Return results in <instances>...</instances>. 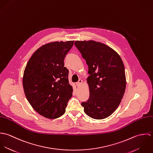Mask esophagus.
Returning <instances> with one entry per match:
<instances>
[{"label":"esophagus","instance_id":"34e87169","mask_svg":"<svg viewBox=\"0 0 153 153\" xmlns=\"http://www.w3.org/2000/svg\"><path fill=\"white\" fill-rule=\"evenodd\" d=\"M82 80L79 79V81L76 83V85L77 87H79L82 84Z\"/></svg>","mask_w":153,"mask_h":153}]
</instances>
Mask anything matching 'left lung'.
<instances>
[{
    "instance_id": "left-lung-1",
    "label": "left lung",
    "mask_w": 153,
    "mask_h": 153,
    "mask_svg": "<svg viewBox=\"0 0 153 153\" xmlns=\"http://www.w3.org/2000/svg\"><path fill=\"white\" fill-rule=\"evenodd\" d=\"M74 45L88 66L89 97L81 105L89 117L101 120L111 115L125 92V68L120 55L107 45L94 41Z\"/></svg>"
}]
</instances>
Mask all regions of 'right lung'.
Masks as SVG:
<instances>
[{
	"mask_svg": "<svg viewBox=\"0 0 153 153\" xmlns=\"http://www.w3.org/2000/svg\"><path fill=\"white\" fill-rule=\"evenodd\" d=\"M74 42L46 44L35 51L26 66L23 77L25 94L33 108L46 118L62 116L72 96L64 59Z\"/></svg>",
	"mask_w": 153,
	"mask_h": 153,
	"instance_id": "right-lung-1",
	"label": "right lung"
}]
</instances>
